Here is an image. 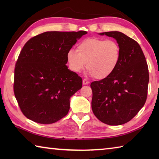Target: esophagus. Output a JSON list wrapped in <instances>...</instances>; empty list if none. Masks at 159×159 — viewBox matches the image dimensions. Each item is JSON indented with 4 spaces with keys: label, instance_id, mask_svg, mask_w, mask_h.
<instances>
[{
    "label": "esophagus",
    "instance_id": "1",
    "mask_svg": "<svg viewBox=\"0 0 159 159\" xmlns=\"http://www.w3.org/2000/svg\"><path fill=\"white\" fill-rule=\"evenodd\" d=\"M89 83H90V82L88 81L87 79H83V85H88V84H89Z\"/></svg>",
    "mask_w": 159,
    "mask_h": 159
}]
</instances>
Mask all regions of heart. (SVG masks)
<instances>
[{"label":"heart","instance_id":"b5f03b06","mask_svg":"<svg viewBox=\"0 0 159 159\" xmlns=\"http://www.w3.org/2000/svg\"><path fill=\"white\" fill-rule=\"evenodd\" d=\"M76 52L69 50L66 61L69 69L80 73L87 66L98 79L109 77L116 71L121 59V49L114 40L89 38L78 45Z\"/></svg>","mask_w":159,"mask_h":159}]
</instances>
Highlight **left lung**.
Instances as JSON below:
<instances>
[{"label":"left lung","mask_w":159,"mask_h":159,"mask_svg":"<svg viewBox=\"0 0 159 159\" xmlns=\"http://www.w3.org/2000/svg\"><path fill=\"white\" fill-rule=\"evenodd\" d=\"M99 34L114 38L121 49V59L111 76L90 84L92 109L102 123L122 125L134 117L146 102L149 80L147 61L139 45L123 33Z\"/></svg>","instance_id":"obj_1"}]
</instances>
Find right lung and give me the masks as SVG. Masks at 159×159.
Here are the masks:
<instances>
[{
    "label": "right lung",
    "mask_w": 159,
    "mask_h": 159,
    "mask_svg": "<svg viewBox=\"0 0 159 159\" xmlns=\"http://www.w3.org/2000/svg\"><path fill=\"white\" fill-rule=\"evenodd\" d=\"M86 34L47 31L26 43L16 62L14 93L29 119L51 124L68 114L70 99L83 80L66 65V55Z\"/></svg>",
    "instance_id": "right-lung-1"
}]
</instances>
